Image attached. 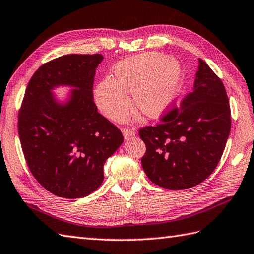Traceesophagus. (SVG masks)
Here are the masks:
<instances>
[{
	"instance_id": "esophagus-1",
	"label": "esophagus",
	"mask_w": 254,
	"mask_h": 254,
	"mask_svg": "<svg viewBox=\"0 0 254 254\" xmlns=\"http://www.w3.org/2000/svg\"><path fill=\"white\" fill-rule=\"evenodd\" d=\"M122 133H123V136H125V138H129L135 135V131L131 128H125L122 131Z\"/></svg>"
}]
</instances>
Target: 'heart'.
I'll return each instance as SVG.
<instances>
[{
  "label": "heart",
  "mask_w": 254,
  "mask_h": 254,
  "mask_svg": "<svg viewBox=\"0 0 254 254\" xmlns=\"http://www.w3.org/2000/svg\"><path fill=\"white\" fill-rule=\"evenodd\" d=\"M115 79L105 78L96 86L95 100L102 113L115 121H122L131 109L147 117H158L166 110L179 92L182 67L174 57L147 53L118 63Z\"/></svg>",
  "instance_id": "obj_1"
}]
</instances>
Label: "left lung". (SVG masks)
Listing matches in <instances>:
<instances>
[{
	"mask_svg": "<svg viewBox=\"0 0 254 254\" xmlns=\"http://www.w3.org/2000/svg\"><path fill=\"white\" fill-rule=\"evenodd\" d=\"M139 129L148 179L168 190H185L208 179L219 164L231 132V107L221 79L199 58L192 91L161 118Z\"/></svg>",
	"mask_w": 254,
	"mask_h": 254,
	"instance_id": "left-lung-1",
	"label": "left lung"
}]
</instances>
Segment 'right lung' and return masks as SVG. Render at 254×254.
Returning <instances> with one entry per match:
<instances>
[{
	"instance_id": "obj_1",
	"label": "right lung",
	"mask_w": 254,
	"mask_h": 254,
	"mask_svg": "<svg viewBox=\"0 0 254 254\" xmlns=\"http://www.w3.org/2000/svg\"><path fill=\"white\" fill-rule=\"evenodd\" d=\"M103 55L70 54L41 66L26 88L18 116L21 148L32 175L58 197L88 196L102 185L104 164L123 135L97 111L93 83ZM70 86L60 102L52 90Z\"/></svg>"
}]
</instances>
